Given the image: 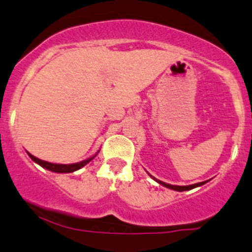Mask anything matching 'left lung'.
Listing matches in <instances>:
<instances>
[{"label": "left lung", "mask_w": 252, "mask_h": 252, "mask_svg": "<svg viewBox=\"0 0 252 252\" xmlns=\"http://www.w3.org/2000/svg\"><path fill=\"white\" fill-rule=\"evenodd\" d=\"M153 179H155V177H153ZM155 180H156V179H155ZM156 181H157L158 184L163 185V186L168 187V189H174V190H179V192H184V190H189V189H195V187H198V186H202V185H204V184H205V182H206V181H204V182H199V184L189 185V186H174V185H169V184H165V182H163V181H158V180H156Z\"/></svg>", "instance_id": "obj_1"}]
</instances>
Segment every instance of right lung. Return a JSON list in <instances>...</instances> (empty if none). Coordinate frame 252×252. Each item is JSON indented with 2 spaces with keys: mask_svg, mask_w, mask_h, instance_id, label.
Instances as JSON below:
<instances>
[{
  "mask_svg": "<svg viewBox=\"0 0 252 252\" xmlns=\"http://www.w3.org/2000/svg\"><path fill=\"white\" fill-rule=\"evenodd\" d=\"M28 155L30 156L31 159H32L33 161H36L37 164H39V165L43 166V168H46V169H48V170H50V171H54V173H73V171L83 168L86 164H88L89 161H91L93 158L95 157L94 156V157L88 158V159L79 161V163H76V164H54V163H49V161H46V160L38 159V158H36L35 156L30 155L29 152H28Z\"/></svg>",
  "mask_w": 252,
  "mask_h": 252,
  "instance_id": "right-lung-1",
  "label": "right lung"
}]
</instances>
